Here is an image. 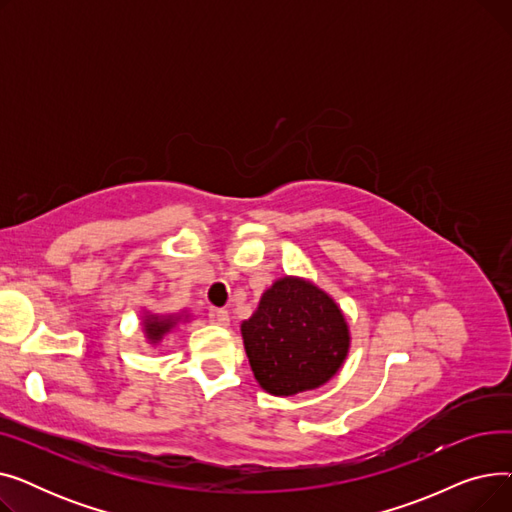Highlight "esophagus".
Returning a JSON list of instances; mask_svg holds the SVG:
<instances>
[{
    "mask_svg": "<svg viewBox=\"0 0 512 512\" xmlns=\"http://www.w3.org/2000/svg\"><path fill=\"white\" fill-rule=\"evenodd\" d=\"M209 321L213 326H220V328H228L230 326V315L226 309H211L209 311Z\"/></svg>",
    "mask_w": 512,
    "mask_h": 512,
    "instance_id": "34e87169",
    "label": "esophagus"
}]
</instances>
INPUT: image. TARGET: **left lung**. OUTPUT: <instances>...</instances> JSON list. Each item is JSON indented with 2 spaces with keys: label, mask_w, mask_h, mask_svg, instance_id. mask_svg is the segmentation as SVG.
I'll list each match as a JSON object with an SVG mask.
<instances>
[{
  "label": "left lung",
  "mask_w": 512,
  "mask_h": 512,
  "mask_svg": "<svg viewBox=\"0 0 512 512\" xmlns=\"http://www.w3.org/2000/svg\"><path fill=\"white\" fill-rule=\"evenodd\" d=\"M240 334L257 384L282 398L328 384L351 351V328L338 303L299 276L267 288Z\"/></svg>",
  "instance_id": "left-lung-1"
}]
</instances>
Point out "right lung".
Instances as JSON below:
<instances>
[{
	"instance_id": "obj_1",
	"label": "right lung",
	"mask_w": 512,
	"mask_h": 512,
	"mask_svg": "<svg viewBox=\"0 0 512 512\" xmlns=\"http://www.w3.org/2000/svg\"><path fill=\"white\" fill-rule=\"evenodd\" d=\"M191 317L193 315L186 309H180L176 313H155V311L143 309L141 328H143L147 344L153 348L159 346L178 326L186 324V321H191Z\"/></svg>"
}]
</instances>
